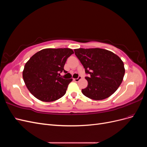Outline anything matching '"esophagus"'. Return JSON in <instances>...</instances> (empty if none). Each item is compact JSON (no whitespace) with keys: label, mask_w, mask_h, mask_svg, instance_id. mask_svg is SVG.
<instances>
[{"label":"esophagus","mask_w":147,"mask_h":147,"mask_svg":"<svg viewBox=\"0 0 147 147\" xmlns=\"http://www.w3.org/2000/svg\"><path fill=\"white\" fill-rule=\"evenodd\" d=\"M81 79H82V77L81 76H78V77L77 78H74V80L76 82H78V81L80 80Z\"/></svg>","instance_id":"34e87169"}]
</instances>
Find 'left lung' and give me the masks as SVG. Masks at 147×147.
Segmentation results:
<instances>
[{"label": "left lung", "instance_id": "8db88e82", "mask_svg": "<svg viewBox=\"0 0 147 147\" xmlns=\"http://www.w3.org/2000/svg\"><path fill=\"white\" fill-rule=\"evenodd\" d=\"M83 65L88 84L82 92L93 100H103L117 90L125 73L124 63L115 53L102 48L75 49Z\"/></svg>", "mask_w": 147, "mask_h": 147}]
</instances>
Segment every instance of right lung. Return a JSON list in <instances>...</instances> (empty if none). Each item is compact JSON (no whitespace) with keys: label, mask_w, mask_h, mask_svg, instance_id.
Returning <instances> with one entry per match:
<instances>
[{"label":"right lung","mask_w":147,"mask_h":147,"mask_svg":"<svg viewBox=\"0 0 147 147\" xmlns=\"http://www.w3.org/2000/svg\"><path fill=\"white\" fill-rule=\"evenodd\" d=\"M73 53L70 48H47L31 57L23 72L24 82L31 94L43 102H53L63 97L72 78H63L60 74L67 72L64 67Z\"/></svg>","instance_id":"obj_1"}]
</instances>
